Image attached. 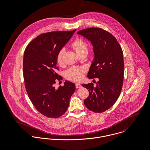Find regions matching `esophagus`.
Returning <instances> with one entry per match:
<instances>
[{"instance_id":"obj_1","label":"esophagus","mask_w":150,"mask_h":150,"mask_svg":"<svg viewBox=\"0 0 150 150\" xmlns=\"http://www.w3.org/2000/svg\"><path fill=\"white\" fill-rule=\"evenodd\" d=\"M82 86L80 84H76V87L77 88H81Z\"/></svg>"}]
</instances>
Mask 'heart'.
Segmentation results:
<instances>
[{
	"mask_svg": "<svg viewBox=\"0 0 150 150\" xmlns=\"http://www.w3.org/2000/svg\"><path fill=\"white\" fill-rule=\"evenodd\" d=\"M73 48L76 50V52H79L83 50H87L86 45L84 42L81 40H76L71 44ZM64 49L62 48L58 53L57 57V61L60 65L63 64V59L64 54ZM85 69L82 67H72L66 71V76L67 79L73 81H80L83 76Z\"/></svg>",
	"mask_w": 150,
	"mask_h": 150,
	"instance_id": "obj_1",
	"label": "heart"
}]
</instances>
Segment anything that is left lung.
Segmentation results:
<instances>
[{"label": "left lung", "instance_id": "1", "mask_svg": "<svg viewBox=\"0 0 150 150\" xmlns=\"http://www.w3.org/2000/svg\"><path fill=\"white\" fill-rule=\"evenodd\" d=\"M77 33L93 46L94 59L87 77L99 79L96 86L92 83L82 84L89 92L85 106L95 112H104L114 105L122 90L124 73L122 48L114 36L101 28H87Z\"/></svg>", "mask_w": 150, "mask_h": 150}]
</instances>
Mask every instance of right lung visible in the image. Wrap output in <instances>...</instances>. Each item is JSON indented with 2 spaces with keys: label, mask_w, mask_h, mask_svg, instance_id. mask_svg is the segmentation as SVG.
I'll return each mask as SVG.
<instances>
[{
  "label": "right lung",
  "mask_w": 150,
  "mask_h": 150,
  "mask_svg": "<svg viewBox=\"0 0 150 150\" xmlns=\"http://www.w3.org/2000/svg\"><path fill=\"white\" fill-rule=\"evenodd\" d=\"M76 30L51 32L34 39L25 48L23 74L28 96L37 110L48 118H58L69 106L76 86L66 81L56 89L54 84L61 78L57 74L58 52Z\"/></svg>",
  "instance_id": "add662e5"
}]
</instances>
